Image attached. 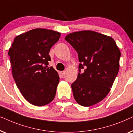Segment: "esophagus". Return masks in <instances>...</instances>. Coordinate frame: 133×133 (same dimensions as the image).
Here are the masks:
<instances>
[{"label": "esophagus", "mask_w": 133, "mask_h": 133, "mask_svg": "<svg viewBox=\"0 0 133 133\" xmlns=\"http://www.w3.org/2000/svg\"><path fill=\"white\" fill-rule=\"evenodd\" d=\"M65 74V72L64 71H60V74H61V76H64Z\"/></svg>", "instance_id": "34e87169"}]
</instances>
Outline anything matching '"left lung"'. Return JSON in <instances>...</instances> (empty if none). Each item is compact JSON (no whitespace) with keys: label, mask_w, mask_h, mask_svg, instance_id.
I'll use <instances>...</instances> for the list:
<instances>
[{"label":"left lung","mask_w":133,"mask_h":133,"mask_svg":"<svg viewBox=\"0 0 133 133\" xmlns=\"http://www.w3.org/2000/svg\"><path fill=\"white\" fill-rule=\"evenodd\" d=\"M65 39L77 51L81 62L77 79L71 84L74 99L82 106L95 105L109 93L117 75L119 48L112 37L92 31L72 32Z\"/></svg>","instance_id":"obj_1"}]
</instances>
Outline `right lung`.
Segmentation results:
<instances>
[{"label": "right lung", "instance_id": "right-lung-1", "mask_svg": "<svg viewBox=\"0 0 133 133\" xmlns=\"http://www.w3.org/2000/svg\"><path fill=\"white\" fill-rule=\"evenodd\" d=\"M61 33L36 28L15 37L8 55L17 88L28 102L36 106L48 104L54 99L59 82L57 72L51 66L50 49Z\"/></svg>", "mask_w": 133, "mask_h": 133}]
</instances>
